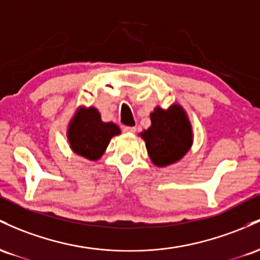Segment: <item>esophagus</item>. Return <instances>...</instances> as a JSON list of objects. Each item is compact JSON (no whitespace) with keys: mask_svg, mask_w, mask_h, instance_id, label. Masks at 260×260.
<instances>
[{"mask_svg":"<svg viewBox=\"0 0 260 260\" xmlns=\"http://www.w3.org/2000/svg\"><path fill=\"white\" fill-rule=\"evenodd\" d=\"M125 131V133H129V134H134L136 131V127L134 126H124V129H122Z\"/></svg>","mask_w":260,"mask_h":260,"instance_id":"1","label":"esophagus"}]
</instances>
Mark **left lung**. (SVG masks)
I'll return each instance as SVG.
<instances>
[{"label":"left lung","instance_id":"8db88e82","mask_svg":"<svg viewBox=\"0 0 260 260\" xmlns=\"http://www.w3.org/2000/svg\"><path fill=\"white\" fill-rule=\"evenodd\" d=\"M151 126L140 135L157 167H167L182 159L193 145V129L188 114L178 103L168 109L156 107L150 114Z\"/></svg>","mask_w":260,"mask_h":260}]
</instances>
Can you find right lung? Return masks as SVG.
<instances>
[{"instance_id":"add662e5","label":"right lung","mask_w":260,"mask_h":260,"mask_svg":"<svg viewBox=\"0 0 260 260\" xmlns=\"http://www.w3.org/2000/svg\"><path fill=\"white\" fill-rule=\"evenodd\" d=\"M121 131L114 122H104L94 107H80L69 122L67 140L71 150L89 161H97L106 152L113 136Z\"/></svg>"}]
</instances>
